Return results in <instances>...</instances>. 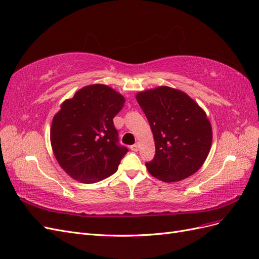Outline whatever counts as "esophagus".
<instances>
[{"label":"esophagus","mask_w":259,"mask_h":259,"mask_svg":"<svg viewBox=\"0 0 259 259\" xmlns=\"http://www.w3.org/2000/svg\"><path fill=\"white\" fill-rule=\"evenodd\" d=\"M138 149H139V145L138 144H135V145L131 146V150L132 151H138Z\"/></svg>","instance_id":"esophagus-1"}]
</instances>
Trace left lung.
Returning a JSON list of instances; mask_svg holds the SVG:
<instances>
[{
  "instance_id": "left-lung-1",
  "label": "left lung",
  "mask_w": 259,
  "mask_h": 259,
  "mask_svg": "<svg viewBox=\"0 0 259 259\" xmlns=\"http://www.w3.org/2000/svg\"><path fill=\"white\" fill-rule=\"evenodd\" d=\"M154 138L155 154L146 166L162 182H179L194 174L207 158L211 126L206 113L182 91L160 86L138 93Z\"/></svg>"
}]
</instances>
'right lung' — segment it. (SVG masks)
<instances>
[{"label":"right lung","instance_id":"add662e5","mask_svg":"<svg viewBox=\"0 0 259 259\" xmlns=\"http://www.w3.org/2000/svg\"><path fill=\"white\" fill-rule=\"evenodd\" d=\"M124 103L121 94L103 84L85 86L62 103L53 119L51 144L68 175L93 184L115 173L128 151L113 124Z\"/></svg>","mask_w":259,"mask_h":259}]
</instances>
